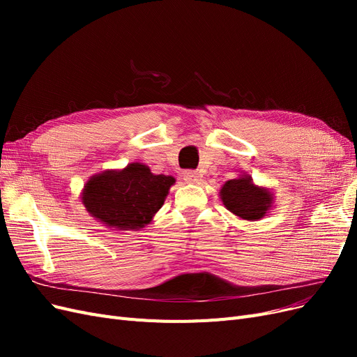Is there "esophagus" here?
<instances>
[{"label":"esophagus","mask_w":357,"mask_h":357,"mask_svg":"<svg viewBox=\"0 0 357 357\" xmlns=\"http://www.w3.org/2000/svg\"><path fill=\"white\" fill-rule=\"evenodd\" d=\"M183 177H185L186 183H192V185H195V183L199 181V174L197 171H186Z\"/></svg>","instance_id":"obj_1"}]
</instances>
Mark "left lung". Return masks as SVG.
Wrapping results in <instances>:
<instances>
[{
    "instance_id": "8db88e82",
    "label": "left lung",
    "mask_w": 357,
    "mask_h": 357,
    "mask_svg": "<svg viewBox=\"0 0 357 357\" xmlns=\"http://www.w3.org/2000/svg\"><path fill=\"white\" fill-rule=\"evenodd\" d=\"M219 197L226 210L248 222L264 219L269 210L274 208L275 202L273 190L256 185L248 174L226 181Z\"/></svg>"
}]
</instances>
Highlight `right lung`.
Segmentation results:
<instances>
[{
    "instance_id": "right-lung-1",
    "label": "right lung",
    "mask_w": 357,
    "mask_h": 357,
    "mask_svg": "<svg viewBox=\"0 0 357 357\" xmlns=\"http://www.w3.org/2000/svg\"><path fill=\"white\" fill-rule=\"evenodd\" d=\"M174 183L172 176L153 174L142 162H132L89 177L80 199L86 211L107 228L139 231L153 220Z\"/></svg>"
}]
</instances>
